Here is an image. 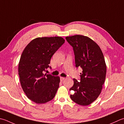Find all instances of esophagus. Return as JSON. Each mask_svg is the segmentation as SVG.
<instances>
[{"label":"esophagus","instance_id":"1","mask_svg":"<svg viewBox=\"0 0 124 124\" xmlns=\"http://www.w3.org/2000/svg\"><path fill=\"white\" fill-rule=\"evenodd\" d=\"M64 79H65V78H64V77H60V81H64Z\"/></svg>","mask_w":124,"mask_h":124}]
</instances>
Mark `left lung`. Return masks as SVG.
<instances>
[{"label": "left lung", "mask_w": 124, "mask_h": 124, "mask_svg": "<svg viewBox=\"0 0 124 124\" xmlns=\"http://www.w3.org/2000/svg\"><path fill=\"white\" fill-rule=\"evenodd\" d=\"M73 48L76 67L83 70L78 82L74 79L70 98L80 105L91 104L100 94L105 80L106 65L100 47L87 36L76 35L65 38Z\"/></svg>", "instance_id": "1"}]
</instances>
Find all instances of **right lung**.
Returning a JSON list of instances; mask_svg holds the SVG:
<instances>
[{
	"label": "right lung",
	"mask_w": 124,
	"mask_h": 124,
	"mask_svg": "<svg viewBox=\"0 0 124 124\" xmlns=\"http://www.w3.org/2000/svg\"><path fill=\"white\" fill-rule=\"evenodd\" d=\"M64 41L59 36L38 38L31 41L22 53L18 67L21 85L34 102L46 103L54 98L60 78L44 72L51 68V58Z\"/></svg>",
	"instance_id": "1"
}]
</instances>
